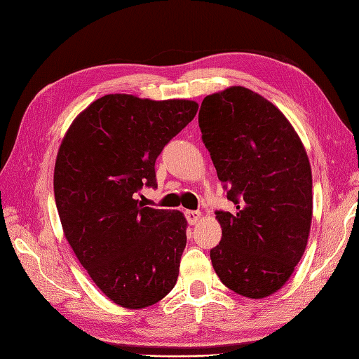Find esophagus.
<instances>
[{
  "instance_id": "1",
  "label": "esophagus",
  "mask_w": 359,
  "mask_h": 359,
  "mask_svg": "<svg viewBox=\"0 0 359 359\" xmlns=\"http://www.w3.org/2000/svg\"><path fill=\"white\" fill-rule=\"evenodd\" d=\"M185 216H187L188 222L191 225H196L201 220V212L199 211H185Z\"/></svg>"
}]
</instances>
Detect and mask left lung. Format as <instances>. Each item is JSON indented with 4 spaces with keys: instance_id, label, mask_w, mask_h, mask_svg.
<instances>
[{
    "instance_id": "1",
    "label": "left lung",
    "mask_w": 359,
    "mask_h": 359,
    "mask_svg": "<svg viewBox=\"0 0 359 359\" xmlns=\"http://www.w3.org/2000/svg\"><path fill=\"white\" fill-rule=\"evenodd\" d=\"M202 140L236 212L216 211L222 239L210 251L222 284L262 299L284 287L306 251L311 168L292 123L243 86L203 98Z\"/></svg>"
}]
</instances>
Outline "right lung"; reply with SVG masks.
<instances>
[{
    "label": "right lung",
    "mask_w": 359,
    "mask_h": 359,
    "mask_svg": "<svg viewBox=\"0 0 359 359\" xmlns=\"http://www.w3.org/2000/svg\"><path fill=\"white\" fill-rule=\"evenodd\" d=\"M197 109L182 98L108 94L75 117L60 144L53 193L65 238L117 306H154L177 282L187 219L135 194L156 187V158Z\"/></svg>",
    "instance_id": "right-lung-1"
}]
</instances>
